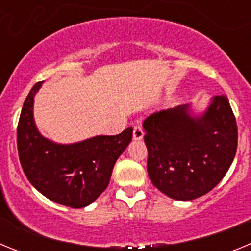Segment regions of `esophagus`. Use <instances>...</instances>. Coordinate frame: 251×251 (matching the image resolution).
I'll list each match as a JSON object with an SVG mask.
<instances>
[{
  "label": "esophagus",
  "instance_id": "obj_1",
  "mask_svg": "<svg viewBox=\"0 0 251 251\" xmlns=\"http://www.w3.org/2000/svg\"><path fill=\"white\" fill-rule=\"evenodd\" d=\"M143 134H145V132H143V128H142L139 124L134 126V128H133V138L141 139V138H143Z\"/></svg>",
  "mask_w": 251,
  "mask_h": 251
}]
</instances>
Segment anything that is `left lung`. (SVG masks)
Masks as SVG:
<instances>
[{
    "label": "left lung",
    "mask_w": 251,
    "mask_h": 251,
    "mask_svg": "<svg viewBox=\"0 0 251 251\" xmlns=\"http://www.w3.org/2000/svg\"><path fill=\"white\" fill-rule=\"evenodd\" d=\"M151 181L171 199L194 200L220 182L234 161L238 126L224 94L200 118L187 105L161 110L143 122Z\"/></svg>",
    "instance_id": "8db88e82"
}]
</instances>
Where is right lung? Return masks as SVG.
Masks as SVG:
<instances>
[{
  "mask_svg": "<svg viewBox=\"0 0 251 251\" xmlns=\"http://www.w3.org/2000/svg\"><path fill=\"white\" fill-rule=\"evenodd\" d=\"M41 83L26 97L17 124V151L31 185L49 200L73 208L88 206L100 196L113 167L132 141L133 128L115 136H97L75 145H56L35 127L32 104Z\"/></svg>",
  "mask_w": 251,
  "mask_h": 251,
  "instance_id": "right-lung-1",
  "label": "right lung"
}]
</instances>
